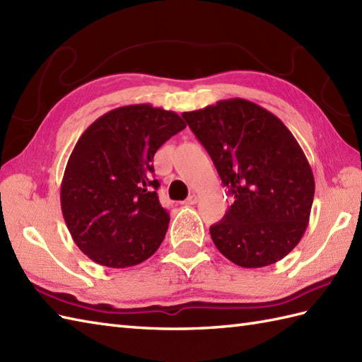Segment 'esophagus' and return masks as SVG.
Masks as SVG:
<instances>
[{"instance_id":"obj_1","label":"esophagus","mask_w":362,"mask_h":362,"mask_svg":"<svg viewBox=\"0 0 362 362\" xmlns=\"http://www.w3.org/2000/svg\"><path fill=\"white\" fill-rule=\"evenodd\" d=\"M197 202V196L196 194H191L188 199H185V201H183V204L185 205H194Z\"/></svg>"}]
</instances>
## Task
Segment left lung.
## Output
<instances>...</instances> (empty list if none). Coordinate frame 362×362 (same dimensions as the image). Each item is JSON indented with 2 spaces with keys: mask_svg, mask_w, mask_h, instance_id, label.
<instances>
[{
  "mask_svg": "<svg viewBox=\"0 0 362 362\" xmlns=\"http://www.w3.org/2000/svg\"><path fill=\"white\" fill-rule=\"evenodd\" d=\"M235 202L210 227L218 250L241 267L274 264L308 226L314 175L297 140L263 107L241 98L182 113Z\"/></svg>",
  "mask_w": 362,
  "mask_h": 362,
  "instance_id": "1",
  "label": "left lung"
}]
</instances>
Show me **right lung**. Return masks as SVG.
Masks as SVG:
<instances>
[{
    "mask_svg": "<svg viewBox=\"0 0 362 362\" xmlns=\"http://www.w3.org/2000/svg\"><path fill=\"white\" fill-rule=\"evenodd\" d=\"M185 126L174 112L136 104L107 112L81 135L60 204L76 245L95 263L135 266L160 247L169 214L158 202L152 161Z\"/></svg>",
    "mask_w": 362,
    "mask_h": 362,
    "instance_id": "right-lung-1",
    "label": "right lung"
}]
</instances>
